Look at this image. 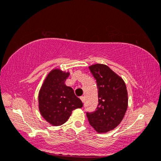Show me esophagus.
Wrapping results in <instances>:
<instances>
[{
    "label": "esophagus",
    "instance_id": "obj_1",
    "mask_svg": "<svg viewBox=\"0 0 161 161\" xmlns=\"http://www.w3.org/2000/svg\"><path fill=\"white\" fill-rule=\"evenodd\" d=\"M80 99H81V101H82V103H84V100H85V97H84L83 96H81V97H80Z\"/></svg>",
    "mask_w": 161,
    "mask_h": 161
}]
</instances>
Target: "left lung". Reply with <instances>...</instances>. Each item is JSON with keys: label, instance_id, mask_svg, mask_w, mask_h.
<instances>
[{"label": "left lung", "instance_id": "1", "mask_svg": "<svg viewBox=\"0 0 161 161\" xmlns=\"http://www.w3.org/2000/svg\"><path fill=\"white\" fill-rule=\"evenodd\" d=\"M89 69L97 82L98 104L95 111L87 112V117L97 132H107L116 128L125 115L128 105L126 87L108 66L97 64Z\"/></svg>", "mask_w": 161, "mask_h": 161}]
</instances>
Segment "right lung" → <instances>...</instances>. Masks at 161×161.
Masks as SVG:
<instances>
[{"mask_svg":"<svg viewBox=\"0 0 161 161\" xmlns=\"http://www.w3.org/2000/svg\"><path fill=\"white\" fill-rule=\"evenodd\" d=\"M69 75V73L54 69L48 74L40 90L38 100L40 114L53 126L64 124L72 111L83 106L73 89L65 85Z\"/></svg>","mask_w":161,"mask_h":161,"instance_id":"1","label":"right lung"}]
</instances>
